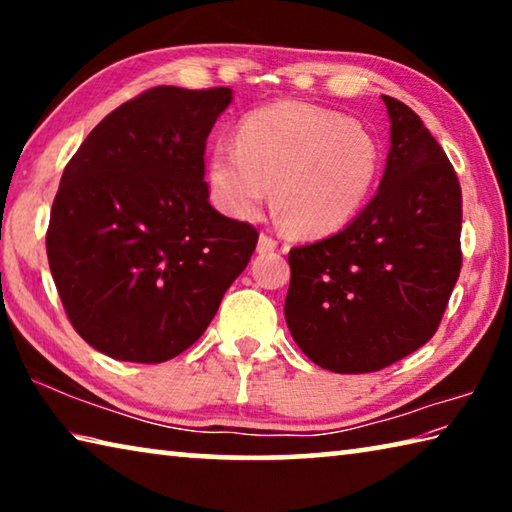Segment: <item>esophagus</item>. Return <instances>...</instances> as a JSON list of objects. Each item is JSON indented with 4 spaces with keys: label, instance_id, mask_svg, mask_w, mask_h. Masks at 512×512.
I'll return each instance as SVG.
<instances>
[{
    "label": "esophagus",
    "instance_id": "esophagus-1",
    "mask_svg": "<svg viewBox=\"0 0 512 512\" xmlns=\"http://www.w3.org/2000/svg\"><path fill=\"white\" fill-rule=\"evenodd\" d=\"M275 248H277V241L271 235L262 232V235H259V239H257V253L266 255V253H273Z\"/></svg>",
    "mask_w": 512,
    "mask_h": 512
}]
</instances>
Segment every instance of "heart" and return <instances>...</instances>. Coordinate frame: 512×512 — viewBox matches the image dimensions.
<instances>
[{"mask_svg": "<svg viewBox=\"0 0 512 512\" xmlns=\"http://www.w3.org/2000/svg\"><path fill=\"white\" fill-rule=\"evenodd\" d=\"M381 151L341 112L284 101L250 112L237 146L219 142L207 160L214 203L235 219L253 216L273 187L277 219L293 235L341 230L375 192Z\"/></svg>", "mask_w": 512, "mask_h": 512, "instance_id": "heart-1", "label": "heart"}]
</instances>
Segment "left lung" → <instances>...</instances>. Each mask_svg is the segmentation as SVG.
I'll return each mask as SVG.
<instances>
[{"instance_id": "1", "label": "left lung", "mask_w": 512, "mask_h": 512, "mask_svg": "<svg viewBox=\"0 0 512 512\" xmlns=\"http://www.w3.org/2000/svg\"><path fill=\"white\" fill-rule=\"evenodd\" d=\"M391 149L372 201L336 235L291 248L284 318L316 366L359 375L422 348L461 273V185L420 117L381 97Z\"/></svg>"}]
</instances>
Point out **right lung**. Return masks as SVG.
<instances>
[{
	"mask_svg": "<svg viewBox=\"0 0 512 512\" xmlns=\"http://www.w3.org/2000/svg\"><path fill=\"white\" fill-rule=\"evenodd\" d=\"M230 88L146 90L63 171L47 257L69 323L119 361L162 363L201 339L257 246L210 205L205 142Z\"/></svg>",
	"mask_w": 512,
	"mask_h": 512,
	"instance_id": "right-lung-1",
	"label": "right lung"
}]
</instances>
